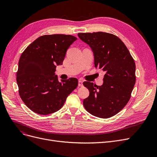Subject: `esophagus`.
<instances>
[{"label":"esophagus","mask_w":157,"mask_h":157,"mask_svg":"<svg viewBox=\"0 0 157 157\" xmlns=\"http://www.w3.org/2000/svg\"><path fill=\"white\" fill-rule=\"evenodd\" d=\"M83 86V80H78V86Z\"/></svg>","instance_id":"1"}]
</instances>
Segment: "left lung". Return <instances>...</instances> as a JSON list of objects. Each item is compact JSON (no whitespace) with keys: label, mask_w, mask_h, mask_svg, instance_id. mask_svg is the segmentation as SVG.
Returning <instances> with one entry per match:
<instances>
[{"label":"left lung","mask_w":157,"mask_h":157,"mask_svg":"<svg viewBox=\"0 0 157 157\" xmlns=\"http://www.w3.org/2000/svg\"><path fill=\"white\" fill-rule=\"evenodd\" d=\"M78 37L92 48L95 67L105 73L103 84L84 82L90 92L83 105L91 115L107 118L115 115L130 100L136 83V64L119 38L105 32L80 33Z\"/></svg>","instance_id":"obj_1"}]
</instances>
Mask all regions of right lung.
<instances>
[{"mask_svg": "<svg viewBox=\"0 0 157 157\" xmlns=\"http://www.w3.org/2000/svg\"><path fill=\"white\" fill-rule=\"evenodd\" d=\"M77 39L69 35H43L21 54L16 81L20 98L32 111L42 115L56 112L77 87V78L59 81L55 75L56 65H62L66 52Z\"/></svg>", "mask_w": 157, "mask_h": 157, "instance_id": "right-lung-1", "label": "right lung"}]
</instances>
